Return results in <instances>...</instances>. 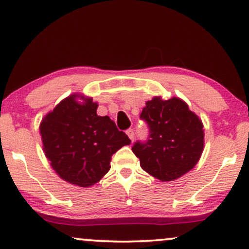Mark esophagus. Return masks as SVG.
<instances>
[{
    "label": "esophagus",
    "mask_w": 249,
    "mask_h": 249,
    "mask_svg": "<svg viewBox=\"0 0 249 249\" xmlns=\"http://www.w3.org/2000/svg\"><path fill=\"white\" fill-rule=\"evenodd\" d=\"M127 135L129 136V138H130V140H131V142L134 141V138H135V132H134V129H132V128H129L128 130H127Z\"/></svg>",
    "instance_id": "esophagus-1"
}]
</instances>
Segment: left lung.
I'll return each instance as SVG.
<instances>
[{"label":"left lung","instance_id":"obj_1","mask_svg":"<svg viewBox=\"0 0 249 249\" xmlns=\"http://www.w3.org/2000/svg\"><path fill=\"white\" fill-rule=\"evenodd\" d=\"M140 118L147 124L148 135L131 150L145 172L168 182L196 166L203 150V125L182 99L154 97Z\"/></svg>","mask_w":249,"mask_h":249}]
</instances>
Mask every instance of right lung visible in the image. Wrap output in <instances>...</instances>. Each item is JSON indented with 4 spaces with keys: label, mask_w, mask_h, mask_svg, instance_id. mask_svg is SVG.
<instances>
[{
    "label": "right lung",
    "mask_w": 249,
    "mask_h": 249,
    "mask_svg": "<svg viewBox=\"0 0 249 249\" xmlns=\"http://www.w3.org/2000/svg\"><path fill=\"white\" fill-rule=\"evenodd\" d=\"M91 98L80 104L67 97L43 119L40 132L51 167L61 178L79 186L98 182L111 168V157L130 144L107 115H97Z\"/></svg>",
    "instance_id": "1"
}]
</instances>
